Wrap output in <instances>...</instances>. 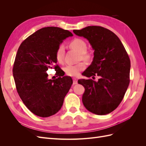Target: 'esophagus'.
<instances>
[{
    "label": "esophagus",
    "instance_id": "obj_1",
    "mask_svg": "<svg viewBox=\"0 0 146 146\" xmlns=\"http://www.w3.org/2000/svg\"><path fill=\"white\" fill-rule=\"evenodd\" d=\"M78 80L76 78H73V84L74 85H76V84H77Z\"/></svg>",
    "mask_w": 146,
    "mask_h": 146
}]
</instances>
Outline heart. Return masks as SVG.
<instances>
[{
	"label": "heart",
	"mask_w": 146,
	"mask_h": 146,
	"mask_svg": "<svg viewBox=\"0 0 146 146\" xmlns=\"http://www.w3.org/2000/svg\"><path fill=\"white\" fill-rule=\"evenodd\" d=\"M69 45L72 48L78 52L83 59H88L90 55L86 54L87 51V44L85 40L81 38H74L70 42ZM64 47L63 45H60L55 52V58L58 63H63L64 58ZM85 63H80L76 64H68L64 68L66 74L70 76H76L82 70L85 68Z\"/></svg>",
	"instance_id": "obj_1"
}]
</instances>
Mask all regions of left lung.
Wrapping results in <instances>:
<instances>
[{
  "instance_id": "obj_1",
  "label": "left lung",
  "mask_w": 146,
  "mask_h": 146,
  "mask_svg": "<svg viewBox=\"0 0 146 146\" xmlns=\"http://www.w3.org/2000/svg\"><path fill=\"white\" fill-rule=\"evenodd\" d=\"M73 32L86 38L94 50L93 61L83 76L100 77L97 82L92 79L78 80L85 89L83 104L94 114L110 113L121 104L129 85V56L116 35L107 29L88 26Z\"/></svg>"
}]
</instances>
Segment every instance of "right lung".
Segmentation results:
<instances>
[{
	"label": "right lung",
	"instance_id": "right-lung-1",
	"mask_svg": "<svg viewBox=\"0 0 146 146\" xmlns=\"http://www.w3.org/2000/svg\"><path fill=\"white\" fill-rule=\"evenodd\" d=\"M71 32L56 27L37 30L21 44L13 68L16 90L30 111L39 117L54 115L62 107L72 84L56 64L55 52ZM54 68L59 77L48 79L46 70Z\"/></svg>",
	"mask_w": 146,
	"mask_h": 146
}]
</instances>
